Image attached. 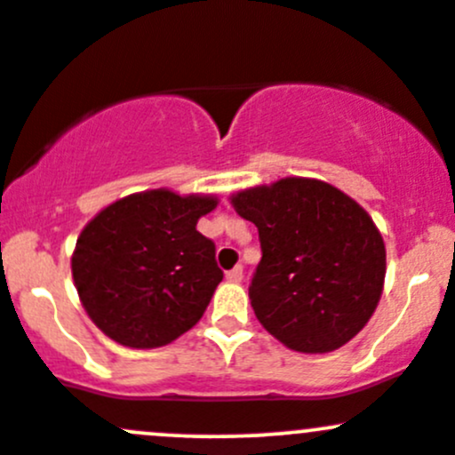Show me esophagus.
<instances>
[{"instance_id": "34e87169", "label": "esophagus", "mask_w": 455, "mask_h": 455, "mask_svg": "<svg viewBox=\"0 0 455 455\" xmlns=\"http://www.w3.org/2000/svg\"><path fill=\"white\" fill-rule=\"evenodd\" d=\"M226 277H228V282H232V284H238V282L243 280V267L241 265L234 267L232 271L226 273Z\"/></svg>"}]
</instances>
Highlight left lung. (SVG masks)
Masks as SVG:
<instances>
[{"mask_svg": "<svg viewBox=\"0 0 455 455\" xmlns=\"http://www.w3.org/2000/svg\"><path fill=\"white\" fill-rule=\"evenodd\" d=\"M229 199L260 236L249 299L262 327L301 354L349 343L384 291L386 247L369 212L312 178H282Z\"/></svg>", "mask_w": 455, "mask_h": 455, "instance_id": "obj_1", "label": "left lung"}]
</instances>
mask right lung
I'll return each mask as SVG.
<instances>
[{
  "label": "right lung",
  "mask_w": 455,
  "mask_h": 455,
  "mask_svg": "<svg viewBox=\"0 0 455 455\" xmlns=\"http://www.w3.org/2000/svg\"><path fill=\"white\" fill-rule=\"evenodd\" d=\"M214 195L143 190L86 223L71 256L77 295L91 321L132 349L169 345L197 323L223 271L197 221Z\"/></svg>",
  "instance_id": "add662e5"
}]
</instances>
